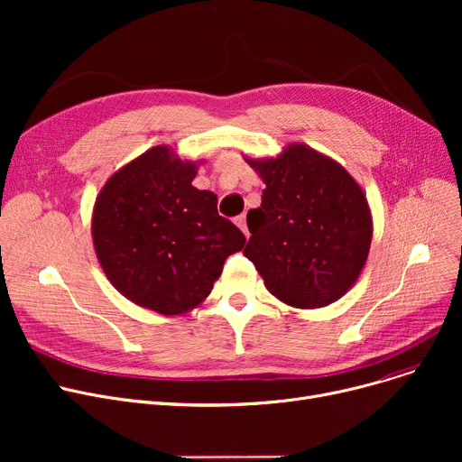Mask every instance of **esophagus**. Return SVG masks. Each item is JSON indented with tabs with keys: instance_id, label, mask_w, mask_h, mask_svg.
Segmentation results:
<instances>
[{
	"instance_id": "obj_1",
	"label": "esophagus",
	"mask_w": 462,
	"mask_h": 462,
	"mask_svg": "<svg viewBox=\"0 0 462 462\" xmlns=\"http://www.w3.org/2000/svg\"><path fill=\"white\" fill-rule=\"evenodd\" d=\"M236 225L241 228V232H244V234L249 237V228H247V218H245V215L236 217Z\"/></svg>"
}]
</instances>
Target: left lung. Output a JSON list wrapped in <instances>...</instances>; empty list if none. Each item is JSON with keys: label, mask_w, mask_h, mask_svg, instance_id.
Returning a JSON list of instances; mask_svg holds the SVG:
<instances>
[{"label": "left lung", "mask_w": 462, "mask_h": 462, "mask_svg": "<svg viewBox=\"0 0 462 462\" xmlns=\"http://www.w3.org/2000/svg\"><path fill=\"white\" fill-rule=\"evenodd\" d=\"M245 162L265 183L244 254L265 288L296 309H320L359 279L373 239L365 192L335 159L292 142Z\"/></svg>", "instance_id": "1"}]
</instances>
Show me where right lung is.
Here are the masks:
<instances>
[{
	"label": "right lung",
	"instance_id": "obj_1",
	"mask_svg": "<svg viewBox=\"0 0 462 462\" xmlns=\"http://www.w3.org/2000/svg\"><path fill=\"white\" fill-rule=\"evenodd\" d=\"M202 161L155 145L106 180L91 213L93 249L112 286L134 305L174 317L197 309L245 236L192 185Z\"/></svg>",
	"mask_w": 462,
	"mask_h": 462
}]
</instances>
